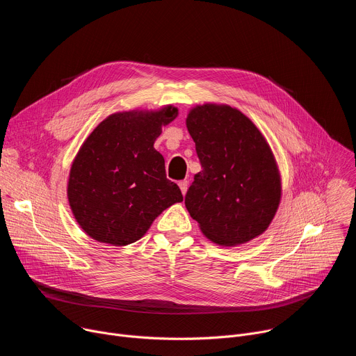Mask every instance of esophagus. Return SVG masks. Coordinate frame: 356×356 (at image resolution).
<instances>
[{"mask_svg":"<svg viewBox=\"0 0 356 356\" xmlns=\"http://www.w3.org/2000/svg\"><path fill=\"white\" fill-rule=\"evenodd\" d=\"M179 187H180V190H181V193H183V195H184L186 191H187V187H188V181H187V180H180V181H179Z\"/></svg>","mask_w":356,"mask_h":356,"instance_id":"34e87169","label":"esophagus"}]
</instances>
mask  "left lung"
Listing matches in <instances>:
<instances>
[{
  "mask_svg": "<svg viewBox=\"0 0 356 356\" xmlns=\"http://www.w3.org/2000/svg\"><path fill=\"white\" fill-rule=\"evenodd\" d=\"M201 170L184 198L209 239L235 246L261 235L280 201L272 150L253 122L228 106L204 104L186 120Z\"/></svg>",
  "mask_w": 356,
  "mask_h": 356,
  "instance_id": "obj_1",
  "label": "left lung"
}]
</instances>
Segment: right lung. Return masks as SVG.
<instances>
[{
	"instance_id": "add662e5",
	"label": "right lung",
	"mask_w": 356,
	"mask_h": 356,
	"mask_svg": "<svg viewBox=\"0 0 356 356\" xmlns=\"http://www.w3.org/2000/svg\"><path fill=\"white\" fill-rule=\"evenodd\" d=\"M177 108L118 113L86 139L73 162L67 195L74 218L95 241L124 246L147 231L154 220L183 201L166 177L165 159L154 147Z\"/></svg>"
}]
</instances>
